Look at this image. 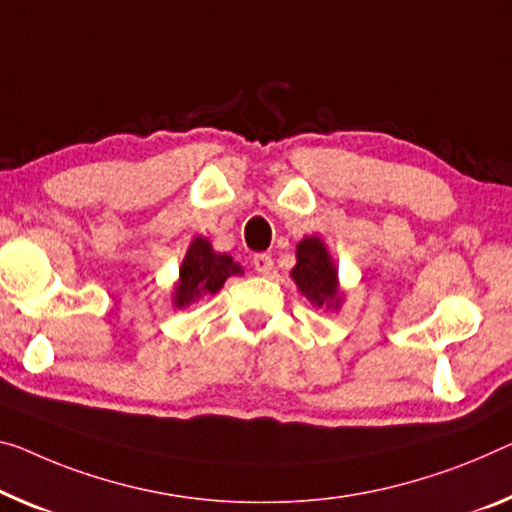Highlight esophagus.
Here are the masks:
<instances>
[{
  "mask_svg": "<svg viewBox=\"0 0 512 512\" xmlns=\"http://www.w3.org/2000/svg\"><path fill=\"white\" fill-rule=\"evenodd\" d=\"M272 267H274L272 256H267V254H256V256H254V270H256L258 274H263V277H270Z\"/></svg>",
  "mask_w": 512,
  "mask_h": 512,
  "instance_id": "esophagus-1",
  "label": "esophagus"
}]
</instances>
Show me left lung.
<instances>
[{"label": "left lung", "mask_w": 512, "mask_h": 512, "mask_svg": "<svg viewBox=\"0 0 512 512\" xmlns=\"http://www.w3.org/2000/svg\"><path fill=\"white\" fill-rule=\"evenodd\" d=\"M295 267L290 270V279L300 293L316 309L338 311L345 302V290L338 281V267L322 238L306 235L297 242Z\"/></svg>", "instance_id": "obj_1"}]
</instances>
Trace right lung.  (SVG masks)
<instances>
[{
  "mask_svg": "<svg viewBox=\"0 0 512 512\" xmlns=\"http://www.w3.org/2000/svg\"><path fill=\"white\" fill-rule=\"evenodd\" d=\"M245 274L240 263L233 261V256L215 251L208 238L196 235L185 251L183 263L178 270V281L171 290V306L185 309L192 302H199L201 297L215 295L229 277Z\"/></svg>",
  "mask_w": 512,
  "mask_h": 512,
  "instance_id": "1",
  "label": "right lung"
}]
</instances>
